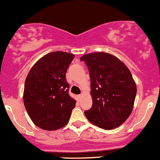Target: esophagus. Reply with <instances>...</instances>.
<instances>
[{
    "mask_svg": "<svg viewBox=\"0 0 160 160\" xmlns=\"http://www.w3.org/2000/svg\"><path fill=\"white\" fill-rule=\"evenodd\" d=\"M81 97H82V95L81 94H80V95H78V98H79V99H81Z\"/></svg>",
    "mask_w": 160,
    "mask_h": 160,
    "instance_id": "34e87169",
    "label": "esophagus"
}]
</instances>
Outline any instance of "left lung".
Returning a JSON list of instances; mask_svg holds the SVG:
<instances>
[{"label": "left lung", "mask_w": 160, "mask_h": 160, "mask_svg": "<svg viewBox=\"0 0 160 160\" xmlns=\"http://www.w3.org/2000/svg\"><path fill=\"white\" fill-rule=\"evenodd\" d=\"M88 67L92 108L84 112L92 124L105 130L119 127L132 112L137 86L122 61L106 52L86 54L80 58Z\"/></svg>", "instance_id": "left-lung-1"}]
</instances>
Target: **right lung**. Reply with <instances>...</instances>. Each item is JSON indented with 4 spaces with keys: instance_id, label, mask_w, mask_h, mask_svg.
I'll return each mask as SVG.
<instances>
[{
    "instance_id": "add662e5",
    "label": "right lung",
    "mask_w": 160,
    "mask_h": 160,
    "mask_svg": "<svg viewBox=\"0 0 160 160\" xmlns=\"http://www.w3.org/2000/svg\"><path fill=\"white\" fill-rule=\"evenodd\" d=\"M74 54L52 52L36 61L26 77L23 102L31 120L40 128L55 131L65 126L76 100L68 94L65 76Z\"/></svg>"
}]
</instances>
